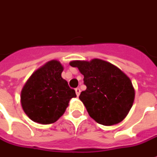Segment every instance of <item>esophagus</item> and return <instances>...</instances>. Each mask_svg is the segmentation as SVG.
Segmentation results:
<instances>
[{"label": "esophagus", "instance_id": "obj_1", "mask_svg": "<svg viewBox=\"0 0 157 157\" xmlns=\"http://www.w3.org/2000/svg\"><path fill=\"white\" fill-rule=\"evenodd\" d=\"M75 93H76V96H77V97H79L80 93H81V89L77 87V88L75 89Z\"/></svg>", "mask_w": 157, "mask_h": 157}]
</instances>
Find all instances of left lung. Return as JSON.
<instances>
[{"label":"left lung","instance_id":"8db88e82","mask_svg":"<svg viewBox=\"0 0 157 157\" xmlns=\"http://www.w3.org/2000/svg\"><path fill=\"white\" fill-rule=\"evenodd\" d=\"M70 65L77 67L84 75L86 89L79 98L90 117L107 126L123 121L135 100L130 79L117 66L100 59L73 60Z\"/></svg>","mask_w":157,"mask_h":157}]
</instances>
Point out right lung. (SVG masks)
Listing matches in <instances>:
<instances>
[{
  "label": "right lung",
  "instance_id": "1",
  "mask_svg": "<svg viewBox=\"0 0 157 157\" xmlns=\"http://www.w3.org/2000/svg\"><path fill=\"white\" fill-rule=\"evenodd\" d=\"M63 66L58 60H50L38 69L27 81L21 92L23 111L33 121L53 124L60 118L68 103L76 94L62 78Z\"/></svg>",
  "mask_w": 157,
  "mask_h": 157
}]
</instances>
